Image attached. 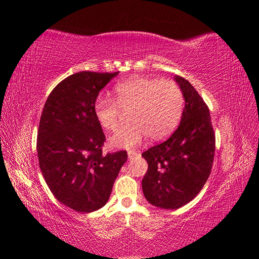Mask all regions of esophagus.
I'll use <instances>...</instances> for the list:
<instances>
[{
	"label": "esophagus",
	"mask_w": 259,
	"mask_h": 259,
	"mask_svg": "<svg viewBox=\"0 0 259 259\" xmlns=\"http://www.w3.org/2000/svg\"><path fill=\"white\" fill-rule=\"evenodd\" d=\"M137 155H138V152H137L136 150H129V151H128V158H129V159L135 158Z\"/></svg>",
	"instance_id": "34e87169"
}]
</instances>
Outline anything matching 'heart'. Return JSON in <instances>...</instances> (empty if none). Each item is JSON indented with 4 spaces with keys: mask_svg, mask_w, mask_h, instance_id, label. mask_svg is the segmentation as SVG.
<instances>
[{
    "mask_svg": "<svg viewBox=\"0 0 259 259\" xmlns=\"http://www.w3.org/2000/svg\"><path fill=\"white\" fill-rule=\"evenodd\" d=\"M113 100L98 98L93 112L104 130H114L121 111H129V123L121 126L109 138V145L119 149H130L140 145L148 136L151 141H160L177 126L184 108L180 88L170 80L150 78L129 79L117 84Z\"/></svg>",
    "mask_w": 259,
    "mask_h": 259,
    "instance_id": "heart-1",
    "label": "heart"
}]
</instances>
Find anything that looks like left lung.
I'll use <instances>...</instances> for the list:
<instances>
[{
    "label": "left lung",
    "instance_id": "8db88e82",
    "mask_svg": "<svg viewBox=\"0 0 259 259\" xmlns=\"http://www.w3.org/2000/svg\"><path fill=\"white\" fill-rule=\"evenodd\" d=\"M185 107L175 133L162 144L142 153L148 171L142 191L148 202L162 209H178L191 201L210 175L214 135L209 109L189 81L175 75Z\"/></svg>",
    "mask_w": 259,
    "mask_h": 259
}]
</instances>
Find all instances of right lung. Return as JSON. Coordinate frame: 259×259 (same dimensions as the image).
I'll return each mask as SVG.
<instances>
[{
	"label": "right lung",
	"mask_w": 259,
	"mask_h": 259,
	"mask_svg": "<svg viewBox=\"0 0 259 259\" xmlns=\"http://www.w3.org/2000/svg\"><path fill=\"white\" fill-rule=\"evenodd\" d=\"M119 72L82 71L54 88L41 114L37 157L43 177L57 199L79 212H92L109 200L126 151L102 153L106 140L93 106Z\"/></svg>",
	"instance_id": "1"
}]
</instances>
